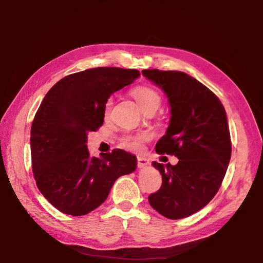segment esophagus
Wrapping results in <instances>:
<instances>
[{"label": "esophagus", "mask_w": 263, "mask_h": 263, "mask_svg": "<svg viewBox=\"0 0 263 263\" xmlns=\"http://www.w3.org/2000/svg\"><path fill=\"white\" fill-rule=\"evenodd\" d=\"M148 163H149L148 160L146 159V158H144V157H138V159H137V164H138V167H139V168H144V167L147 166Z\"/></svg>", "instance_id": "esophagus-1"}]
</instances>
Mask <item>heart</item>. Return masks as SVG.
<instances>
[{"mask_svg": "<svg viewBox=\"0 0 263 263\" xmlns=\"http://www.w3.org/2000/svg\"><path fill=\"white\" fill-rule=\"evenodd\" d=\"M133 96L137 100L138 104L141 106L142 110H146L148 106L153 104H160V96L154 89L149 87H138L133 90ZM114 100L112 97L105 102L104 105V115L108 117L110 115V111L112 109ZM149 138L148 133H137V135H125L121 138V145L124 148L131 149V151H138L141 148L142 141L147 140Z\"/></svg>", "mask_w": 263, "mask_h": 263, "instance_id": "obj_1", "label": "heart"}]
</instances>
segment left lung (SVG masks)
Here are the masks:
<instances>
[{"label":"left lung","mask_w":263,"mask_h":263,"mask_svg":"<svg viewBox=\"0 0 263 263\" xmlns=\"http://www.w3.org/2000/svg\"><path fill=\"white\" fill-rule=\"evenodd\" d=\"M142 75L162 89L171 105L169 126L155 151L179 159L175 166L152 162L162 184L148 202L166 218L181 219L205 206L224 180L232 152L228 117L219 99L188 74L145 69Z\"/></svg>","instance_id":"obj_1"}]
</instances>
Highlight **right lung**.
Instances as JSON below:
<instances>
[{"mask_svg": "<svg viewBox=\"0 0 263 263\" xmlns=\"http://www.w3.org/2000/svg\"><path fill=\"white\" fill-rule=\"evenodd\" d=\"M137 69L97 67L67 75L44 97L31 126L35 183L53 206L70 216L87 215L103 203L119 176L137 168L123 149L90 157L88 132L103 125L111 94L139 77Z\"/></svg>", "mask_w": 263, "mask_h": 263, "instance_id": "1", "label": "right lung"}]
</instances>
